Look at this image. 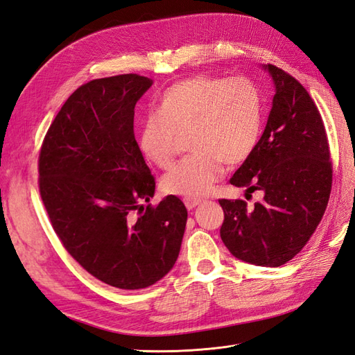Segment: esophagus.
<instances>
[{
	"instance_id": "1",
	"label": "esophagus",
	"mask_w": 355,
	"mask_h": 355,
	"mask_svg": "<svg viewBox=\"0 0 355 355\" xmlns=\"http://www.w3.org/2000/svg\"><path fill=\"white\" fill-rule=\"evenodd\" d=\"M184 202H185V206H187L188 210H192V209H196L198 204H201V200H198V198H184Z\"/></svg>"
}]
</instances>
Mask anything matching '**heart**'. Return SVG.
<instances>
[{"mask_svg": "<svg viewBox=\"0 0 355 355\" xmlns=\"http://www.w3.org/2000/svg\"><path fill=\"white\" fill-rule=\"evenodd\" d=\"M262 125L261 96L247 78L223 80L196 75L168 87L144 118L139 148L148 161L166 168L175 155L178 135L189 132V157L161 179L171 196H206L223 176L225 161L237 166L252 155Z\"/></svg>", "mask_w": 355, "mask_h": 355, "instance_id": "obj_1", "label": "heart"}]
</instances>
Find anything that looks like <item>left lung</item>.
<instances>
[{"label": "left lung", "instance_id": "8db88e82", "mask_svg": "<svg viewBox=\"0 0 355 355\" xmlns=\"http://www.w3.org/2000/svg\"><path fill=\"white\" fill-rule=\"evenodd\" d=\"M275 94L254 151L231 178L262 201L219 200L220 239L232 256L257 266H280L308 243L323 218L331 189L326 128L314 101L292 75L274 65Z\"/></svg>", "mask_w": 355, "mask_h": 355}]
</instances>
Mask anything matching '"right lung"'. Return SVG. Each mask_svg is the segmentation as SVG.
I'll return each instance as SVG.
<instances>
[{"mask_svg": "<svg viewBox=\"0 0 355 355\" xmlns=\"http://www.w3.org/2000/svg\"><path fill=\"white\" fill-rule=\"evenodd\" d=\"M151 85L137 73L81 85L51 123L38 159L41 200L63 247L98 280L124 290L168 274L188 219L175 196L142 204L154 197L155 179L133 120Z\"/></svg>", "mask_w": 355, "mask_h": 355, "instance_id": "obj_1", "label": "right lung"}]
</instances>
